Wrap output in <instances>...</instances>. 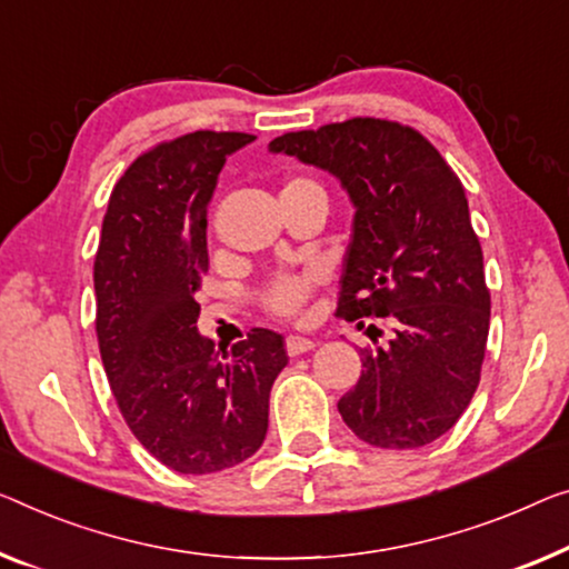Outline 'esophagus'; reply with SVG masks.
<instances>
[{
    "label": "esophagus",
    "mask_w": 569,
    "mask_h": 569,
    "mask_svg": "<svg viewBox=\"0 0 569 569\" xmlns=\"http://www.w3.org/2000/svg\"><path fill=\"white\" fill-rule=\"evenodd\" d=\"M313 347H317V342L309 337H301V335H291L286 337V352L291 355V358H299V355H307L311 352Z\"/></svg>",
    "instance_id": "1"
}]
</instances>
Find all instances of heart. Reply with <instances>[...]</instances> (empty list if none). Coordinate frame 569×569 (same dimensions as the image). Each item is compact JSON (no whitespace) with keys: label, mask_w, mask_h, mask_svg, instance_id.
<instances>
[{"label":"heart","mask_w":569,"mask_h":569,"mask_svg":"<svg viewBox=\"0 0 569 569\" xmlns=\"http://www.w3.org/2000/svg\"><path fill=\"white\" fill-rule=\"evenodd\" d=\"M288 186H317L307 178H296ZM311 291V278L303 276H278L276 281H270L262 291V303H266L268 311L278 313V317H293L299 313L303 301Z\"/></svg>","instance_id":"1"}]
</instances>
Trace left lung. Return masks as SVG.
Wrapping results in <instances>:
<instances>
[{
  "instance_id": "obj_1",
  "label": "left lung",
  "mask_w": 569,
  "mask_h": 569,
  "mask_svg": "<svg viewBox=\"0 0 569 569\" xmlns=\"http://www.w3.org/2000/svg\"><path fill=\"white\" fill-rule=\"evenodd\" d=\"M270 152L335 176L352 201L339 317L383 319L393 337L362 350L337 409L362 442L417 449L455 427L486 358L490 293L465 189L411 127L372 117L286 132Z\"/></svg>"
}]
</instances>
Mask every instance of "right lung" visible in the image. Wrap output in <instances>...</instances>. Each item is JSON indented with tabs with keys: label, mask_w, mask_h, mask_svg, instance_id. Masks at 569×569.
Listing matches in <instances>:
<instances>
[{
	"label": "right lung",
	"mask_w": 569,
	"mask_h": 569,
	"mask_svg": "<svg viewBox=\"0 0 569 569\" xmlns=\"http://www.w3.org/2000/svg\"><path fill=\"white\" fill-rule=\"evenodd\" d=\"M256 140L199 130L134 160L117 181L94 262L101 362L127 427L183 475L234 468L260 449L288 355L273 329L232 350L197 329L209 268L207 209L227 158Z\"/></svg>",
	"instance_id": "right-lung-1"
}]
</instances>
